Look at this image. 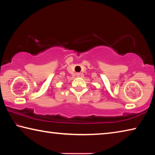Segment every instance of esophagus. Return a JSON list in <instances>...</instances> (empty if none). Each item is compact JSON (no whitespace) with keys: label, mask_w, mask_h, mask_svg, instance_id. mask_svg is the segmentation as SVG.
<instances>
[{"label":"esophagus","mask_w":155,"mask_h":155,"mask_svg":"<svg viewBox=\"0 0 155 155\" xmlns=\"http://www.w3.org/2000/svg\"><path fill=\"white\" fill-rule=\"evenodd\" d=\"M81 76V73H79V72L77 73V77H80Z\"/></svg>","instance_id":"34e87169"}]
</instances>
